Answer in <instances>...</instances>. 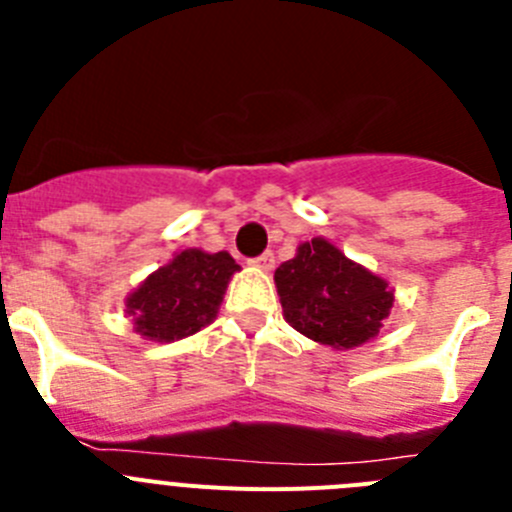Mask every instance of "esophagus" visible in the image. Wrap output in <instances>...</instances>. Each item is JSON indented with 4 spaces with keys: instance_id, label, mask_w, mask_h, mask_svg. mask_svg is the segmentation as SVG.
Returning a JSON list of instances; mask_svg holds the SVG:
<instances>
[{
    "instance_id": "1",
    "label": "esophagus",
    "mask_w": 512,
    "mask_h": 512,
    "mask_svg": "<svg viewBox=\"0 0 512 512\" xmlns=\"http://www.w3.org/2000/svg\"><path fill=\"white\" fill-rule=\"evenodd\" d=\"M251 266H256V269H261V271H271L274 269V253L271 251L261 253V256L251 259Z\"/></svg>"
}]
</instances>
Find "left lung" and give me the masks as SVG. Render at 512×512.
Instances as JSON below:
<instances>
[{"label":"left lung","instance_id":"left-lung-1","mask_svg":"<svg viewBox=\"0 0 512 512\" xmlns=\"http://www.w3.org/2000/svg\"><path fill=\"white\" fill-rule=\"evenodd\" d=\"M284 320L302 336L333 348H354L379 336L395 292L382 277L346 259L325 238L297 248L274 271Z\"/></svg>","mask_w":512,"mask_h":512}]
</instances>
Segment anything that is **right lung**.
<instances>
[{
  "mask_svg": "<svg viewBox=\"0 0 512 512\" xmlns=\"http://www.w3.org/2000/svg\"><path fill=\"white\" fill-rule=\"evenodd\" d=\"M241 266L228 251L205 253L187 248L130 292L125 307L135 333L148 341L171 343L212 323L230 277Z\"/></svg>",
  "mask_w": 512,
  "mask_h": 512,
  "instance_id": "1",
  "label": "right lung"
}]
</instances>
